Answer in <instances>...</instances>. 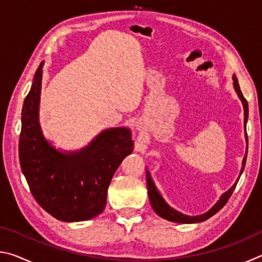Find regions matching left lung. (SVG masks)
I'll return each mask as SVG.
<instances>
[{
    "label": "left lung",
    "mask_w": 262,
    "mask_h": 262,
    "mask_svg": "<svg viewBox=\"0 0 262 262\" xmlns=\"http://www.w3.org/2000/svg\"><path fill=\"white\" fill-rule=\"evenodd\" d=\"M233 79V88L236 94L238 95L239 99L242 100L243 107H244V129H245V140H246V152L245 156L243 158V164H242V168H241V173H239V177L237 178V181L234 183L230 189H228L227 192L223 193L221 195L220 200L217 201L214 206H212L209 210L206 211L205 214L202 215H196V216H189V215H185L183 212H180L178 210H176L174 208H172L168 203L165 201V199L162 196L161 192H159L158 188L155 185V181L152 179L151 174H150L149 170L147 171V187H148V194H149V200L150 203H151V207L154 211L156 212L158 216H161L162 219L167 220L170 222H174V223H183V224H190V223H199V222H203L208 219H210L212 215H215L217 211H220L222 208L225 206V203L228 202V200L231 196L232 192L236 188V185L238 183L239 178L244 171V167H245V163H246V157H247V134H246V123H247V119H248V104L246 99L244 98V96L241 91V88H239V84L237 81V77L232 76Z\"/></svg>",
    "instance_id": "1"
}]
</instances>
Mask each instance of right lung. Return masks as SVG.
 Returning <instances> with one entry per match:
<instances>
[{"instance_id":"add662e5","label":"right lung","mask_w":262,"mask_h":262,"mask_svg":"<svg viewBox=\"0 0 262 262\" xmlns=\"http://www.w3.org/2000/svg\"><path fill=\"white\" fill-rule=\"evenodd\" d=\"M42 61L34 74L21 110L19 163L35 201L63 222H82L103 212L111 180L134 141L127 127L100 132L85 147L56 149L43 135L39 121Z\"/></svg>"}]
</instances>
